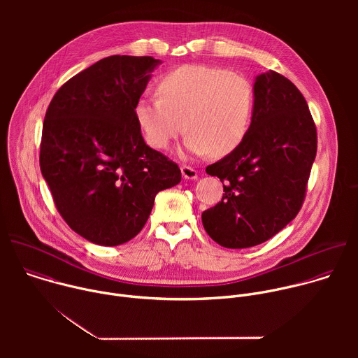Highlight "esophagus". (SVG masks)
I'll use <instances>...</instances> for the list:
<instances>
[{
	"mask_svg": "<svg viewBox=\"0 0 358 358\" xmlns=\"http://www.w3.org/2000/svg\"><path fill=\"white\" fill-rule=\"evenodd\" d=\"M181 173L185 180H195L198 177V171L191 166H181Z\"/></svg>",
	"mask_w": 358,
	"mask_h": 358,
	"instance_id": "34e87169",
	"label": "esophagus"
}]
</instances>
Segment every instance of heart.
I'll return each mask as SVG.
<instances>
[{
  "label": "heart",
  "mask_w": 358,
  "mask_h": 358,
  "mask_svg": "<svg viewBox=\"0 0 358 358\" xmlns=\"http://www.w3.org/2000/svg\"><path fill=\"white\" fill-rule=\"evenodd\" d=\"M159 94L141 97L134 106L145 141L164 150L189 131L194 155L225 156L248 134L253 113V87L241 73L208 65H182L162 78Z\"/></svg>",
  "instance_id": "b5f03b06"
}]
</instances>
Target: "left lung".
Instances as JSON below:
<instances>
[{
  "instance_id": "left-lung-1",
  "label": "left lung",
  "mask_w": 358,
  "mask_h": 358,
  "mask_svg": "<svg viewBox=\"0 0 358 358\" xmlns=\"http://www.w3.org/2000/svg\"><path fill=\"white\" fill-rule=\"evenodd\" d=\"M253 113L242 143L207 174L222 184V199L202 213V225L221 246L259 245L299 214L317 151L308 101L283 75L269 71L253 85Z\"/></svg>"
}]
</instances>
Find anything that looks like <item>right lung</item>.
<instances>
[{
  "label": "right lung",
  "instance_id": "right-lung-1",
  "mask_svg": "<svg viewBox=\"0 0 358 358\" xmlns=\"http://www.w3.org/2000/svg\"><path fill=\"white\" fill-rule=\"evenodd\" d=\"M159 64L152 57L103 58L64 83L48 106L41 173L64 221L93 243L134 238L157 192L181 181L178 166L144 143L134 116Z\"/></svg>",
  "mask_w": 358,
  "mask_h": 358
}]
</instances>
